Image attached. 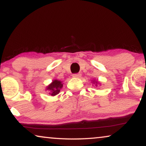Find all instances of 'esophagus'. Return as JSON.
<instances>
[{
	"mask_svg": "<svg viewBox=\"0 0 146 146\" xmlns=\"http://www.w3.org/2000/svg\"><path fill=\"white\" fill-rule=\"evenodd\" d=\"M72 76L74 78H80L81 77V74H80V73L74 74H72Z\"/></svg>",
	"mask_w": 146,
	"mask_h": 146,
	"instance_id": "34e87169",
	"label": "esophagus"
}]
</instances>
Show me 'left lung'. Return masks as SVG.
Segmentation results:
<instances>
[{
  "instance_id": "left-lung-1",
  "label": "left lung",
  "mask_w": 146,
  "mask_h": 146,
  "mask_svg": "<svg viewBox=\"0 0 146 146\" xmlns=\"http://www.w3.org/2000/svg\"><path fill=\"white\" fill-rule=\"evenodd\" d=\"M93 83H94V84H96V86H98V81H94L93 82Z\"/></svg>"
}]
</instances>
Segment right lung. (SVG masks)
Wrapping results in <instances>:
<instances>
[{"label": "right lung", "instance_id": "obj_1", "mask_svg": "<svg viewBox=\"0 0 146 146\" xmlns=\"http://www.w3.org/2000/svg\"><path fill=\"white\" fill-rule=\"evenodd\" d=\"M62 82L59 81L58 80H54L51 84L48 85L46 90L49 91V94L52 96L57 95L60 92V89L62 88Z\"/></svg>", "mask_w": 146, "mask_h": 146}]
</instances>
